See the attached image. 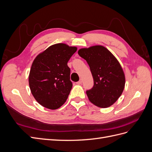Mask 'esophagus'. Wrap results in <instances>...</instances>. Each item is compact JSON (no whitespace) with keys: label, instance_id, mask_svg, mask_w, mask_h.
I'll return each instance as SVG.
<instances>
[{"label":"esophagus","instance_id":"1","mask_svg":"<svg viewBox=\"0 0 152 152\" xmlns=\"http://www.w3.org/2000/svg\"><path fill=\"white\" fill-rule=\"evenodd\" d=\"M77 84H82V79H80L79 81H78V82H77Z\"/></svg>","mask_w":152,"mask_h":152}]
</instances>
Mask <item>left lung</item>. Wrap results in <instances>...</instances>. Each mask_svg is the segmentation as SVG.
<instances>
[{"mask_svg": "<svg viewBox=\"0 0 152 152\" xmlns=\"http://www.w3.org/2000/svg\"><path fill=\"white\" fill-rule=\"evenodd\" d=\"M78 54L88 63L94 79L93 87L86 91L89 100L99 108L112 106L125 87V74L120 63L103 45L82 48Z\"/></svg>", "mask_w": 152, "mask_h": 152, "instance_id": "obj_1", "label": "left lung"}]
</instances>
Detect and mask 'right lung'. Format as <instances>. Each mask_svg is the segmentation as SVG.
Segmentation results:
<instances>
[{
  "instance_id": "add662e5",
  "label": "right lung",
  "mask_w": 152,
  "mask_h": 152,
  "mask_svg": "<svg viewBox=\"0 0 152 152\" xmlns=\"http://www.w3.org/2000/svg\"><path fill=\"white\" fill-rule=\"evenodd\" d=\"M77 50L75 46L58 43L34 59L28 76L29 86L34 98L42 107L56 110L66 102L72 87L67 63Z\"/></svg>"
}]
</instances>
